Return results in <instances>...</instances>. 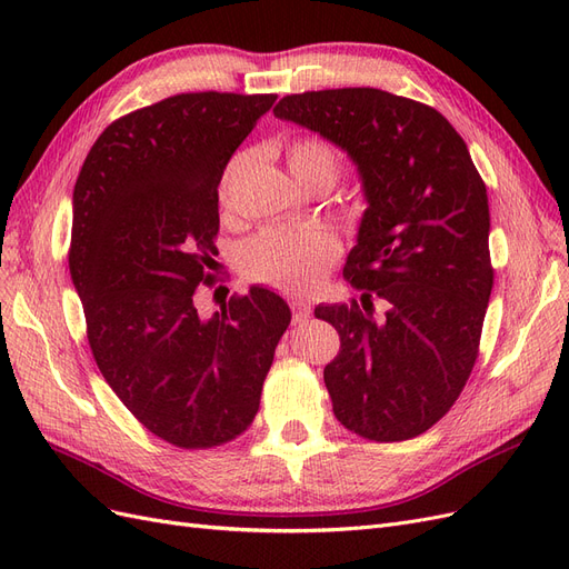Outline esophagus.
<instances>
[{
	"mask_svg": "<svg viewBox=\"0 0 569 569\" xmlns=\"http://www.w3.org/2000/svg\"><path fill=\"white\" fill-rule=\"evenodd\" d=\"M291 308H295V322H306L308 318L313 316L311 301H306V299H295V301H291Z\"/></svg>",
	"mask_w": 569,
	"mask_h": 569,
	"instance_id": "1",
	"label": "esophagus"
}]
</instances>
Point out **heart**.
Wrapping results in <instances>:
<instances>
[{"label":"heart","instance_id":"heart-1","mask_svg":"<svg viewBox=\"0 0 569 569\" xmlns=\"http://www.w3.org/2000/svg\"><path fill=\"white\" fill-rule=\"evenodd\" d=\"M287 163L291 176L299 184L325 180L335 184L339 178L337 151L322 140H297L287 151ZM239 159H234L222 178L220 199H226L230 184L237 176ZM337 244L335 239L320 230H263L242 251V270L247 278L278 287L282 291H306L316 287L322 274L335 263Z\"/></svg>","mask_w":569,"mask_h":569}]
</instances>
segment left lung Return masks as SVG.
<instances>
[{"label": "left lung", "instance_id": "left-lung-1", "mask_svg": "<svg viewBox=\"0 0 569 569\" xmlns=\"http://www.w3.org/2000/svg\"><path fill=\"white\" fill-rule=\"evenodd\" d=\"M272 113L347 151L368 201L343 266L365 308H316L341 339L322 372L335 416L372 441L418 437L477 360L493 287L487 184L456 128L420 101L341 88L289 94Z\"/></svg>", "mask_w": 569, "mask_h": 569}]
</instances>
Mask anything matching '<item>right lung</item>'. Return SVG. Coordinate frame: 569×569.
<instances>
[{"mask_svg": "<svg viewBox=\"0 0 569 569\" xmlns=\"http://www.w3.org/2000/svg\"><path fill=\"white\" fill-rule=\"evenodd\" d=\"M274 94L189 92L99 134L73 189L68 268L97 366L151 435L211 449L251 425L291 311L253 284L197 308L218 249V184Z\"/></svg>", "mask_w": 569, "mask_h": 569, "instance_id": "obj_1", "label": "right lung"}]
</instances>
